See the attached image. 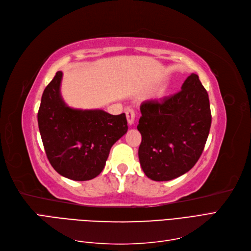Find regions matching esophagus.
Instances as JSON below:
<instances>
[{"label":"esophagus","mask_w":251,"mask_h":251,"mask_svg":"<svg viewBox=\"0 0 251 251\" xmlns=\"http://www.w3.org/2000/svg\"><path fill=\"white\" fill-rule=\"evenodd\" d=\"M126 118L127 122L129 125H132L135 120V111L132 108H127L126 109Z\"/></svg>","instance_id":"1"}]
</instances>
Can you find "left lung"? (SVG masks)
<instances>
[{"mask_svg": "<svg viewBox=\"0 0 251 251\" xmlns=\"http://www.w3.org/2000/svg\"><path fill=\"white\" fill-rule=\"evenodd\" d=\"M141 113L138 158L147 177L170 181L190 171L203 151L212 122L208 93L197 74L176 94L144 101Z\"/></svg>", "mask_w": 251, "mask_h": 251, "instance_id": "8db88e82", "label": "left lung"}]
</instances>
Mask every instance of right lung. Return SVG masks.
<instances>
[{
	"label": "right lung",
	"instance_id": "add662e5",
	"mask_svg": "<svg viewBox=\"0 0 251 251\" xmlns=\"http://www.w3.org/2000/svg\"><path fill=\"white\" fill-rule=\"evenodd\" d=\"M62 76L58 71L44 89L39 131L55 172L70 180L88 181L104 169L110 148L127 132V120L125 114L69 107L61 96Z\"/></svg>",
	"mask_w": 251,
	"mask_h": 251
}]
</instances>
